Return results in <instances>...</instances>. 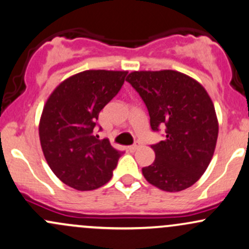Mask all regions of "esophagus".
Masks as SVG:
<instances>
[{
    "mask_svg": "<svg viewBox=\"0 0 249 249\" xmlns=\"http://www.w3.org/2000/svg\"><path fill=\"white\" fill-rule=\"evenodd\" d=\"M141 142H135V143H134V144H132V146H129V147H128V149H129L130 150V152H135V150L136 149H139V148L140 147H141Z\"/></svg>",
    "mask_w": 249,
    "mask_h": 249,
    "instance_id": "34e87169",
    "label": "esophagus"
}]
</instances>
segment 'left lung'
I'll use <instances>...</instances> for the list:
<instances>
[{
    "mask_svg": "<svg viewBox=\"0 0 249 249\" xmlns=\"http://www.w3.org/2000/svg\"><path fill=\"white\" fill-rule=\"evenodd\" d=\"M128 82L140 94L158 132L166 138L152 144L155 160L142 168L150 185L164 192H180L194 185L207 169L216 146L219 122L206 89L177 71H133Z\"/></svg>",
    "mask_w": 249,
    "mask_h": 249,
    "instance_id": "1",
    "label": "left lung"
}]
</instances>
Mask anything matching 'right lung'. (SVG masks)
<instances>
[{
    "label": "right lung",
    "instance_id": "right-lung-1",
    "mask_svg": "<svg viewBox=\"0 0 249 249\" xmlns=\"http://www.w3.org/2000/svg\"><path fill=\"white\" fill-rule=\"evenodd\" d=\"M128 71H85L68 77L49 95L38 124L47 163L67 186L93 191L108 182L122 152L94 128L100 111L119 93Z\"/></svg>",
    "mask_w": 249,
    "mask_h": 249
}]
</instances>
